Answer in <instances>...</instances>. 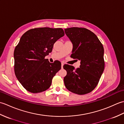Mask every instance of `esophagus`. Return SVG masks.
<instances>
[{
  "mask_svg": "<svg viewBox=\"0 0 124 124\" xmlns=\"http://www.w3.org/2000/svg\"><path fill=\"white\" fill-rule=\"evenodd\" d=\"M63 65H64L63 63H61V68H63Z\"/></svg>",
  "mask_w": 124,
  "mask_h": 124,
  "instance_id": "obj_1",
  "label": "esophagus"
}]
</instances>
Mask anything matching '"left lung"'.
Returning a JSON list of instances; mask_svg holds the SVG:
<instances>
[{"instance_id":"left-lung-1","label":"left lung","mask_w":124,"mask_h":124,"mask_svg":"<svg viewBox=\"0 0 124 124\" xmlns=\"http://www.w3.org/2000/svg\"><path fill=\"white\" fill-rule=\"evenodd\" d=\"M65 33L73 45V59L80 61V67L75 69L65 64L67 74L64 78L68 90L78 95L90 93L99 83L104 69V48L97 37L86 28L65 29Z\"/></svg>"}]
</instances>
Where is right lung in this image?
Segmentation results:
<instances>
[{
	"label": "right lung",
	"mask_w": 124,
	"mask_h": 124,
	"mask_svg": "<svg viewBox=\"0 0 124 124\" xmlns=\"http://www.w3.org/2000/svg\"><path fill=\"white\" fill-rule=\"evenodd\" d=\"M64 35L61 28H38L25 32L14 52V72L26 90L32 93L49 88L52 79L61 68L59 61L50 63L45 57L54 43Z\"/></svg>",
	"instance_id": "right-lung-1"
}]
</instances>
